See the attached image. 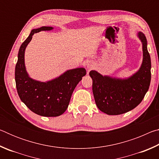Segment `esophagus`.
I'll list each match as a JSON object with an SVG mask.
<instances>
[{"label": "esophagus", "instance_id": "obj_1", "mask_svg": "<svg viewBox=\"0 0 159 159\" xmlns=\"http://www.w3.org/2000/svg\"><path fill=\"white\" fill-rule=\"evenodd\" d=\"M94 67H95V64H94L93 62H91V61H89V62L87 64V69L88 70H90L93 69Z\"/></svg>", "mask_w": 159, "mask_h": 159}]
</instances>
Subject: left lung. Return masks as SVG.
<instances>
[{
	"label": "left lung",
	"mask_w": 159,
	"mask_h": 159,
	"mask_svg": "<svg viewBox=\"0 0 159 159\" xmlns=\"http://www.w3.org/2000/svg\"><path fill=\"white\" fill-rule=\"evenodd\" d=\"M142 43L143 60L141 67L133 76L121 79L103 76L91 71L93 93L95 103L101 111L108 115L124 114L138 105L149 90L151 82V58L146 36L138 33Z\"/></svg>",
	"instance_id": "left-lung-1"
}]
</instances>
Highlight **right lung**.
<instances>
[{"instance_id": "obj_1", "label": "right lung", "mask_w": 159, "mask_h": 159, "mask_svg": "<svg viewBox=\"0 0 159 159\" xmlns=\"http://www.w3.org/2000/svg\"><path fill=\"white\" fill-rule=\"evenodd\" d=\"M52 29L42 26L31 31L19 50L15 74L16 88L21 100L31 111L47 117L58 116L66 111L75 88L86 74L84 68H76L68 70L48 82L38 81L29 76L25 64L26 48L34 34Z\"/></svg>"}]
</instances>
